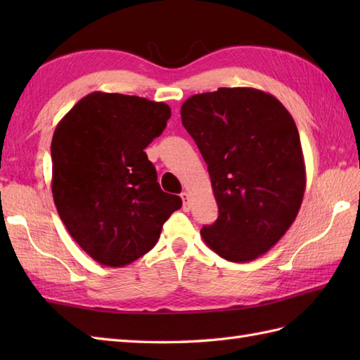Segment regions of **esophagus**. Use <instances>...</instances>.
<instances>
[{"label":"esophagus","mask_w":360,"mask_h":360,"mask_svg":"<svg viewBox=\"0 0 360 360\" xmlns=\"http://www.w3.org/2000/svg\"><path fill=\"white\" fill-rule=\"evenodd\" d=\"M181 198H182V209H184L186 212H188L190 210V198H188V193L187 192H184L181 195Z\"/></svg>","instance_id":"1"}]
</instances>
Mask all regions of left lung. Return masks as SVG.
Returning <instances> with one entry per match:
<instances>
[{
	"mask_svg": "<svg viewBox=\"0 0 360 360\" xmlns=\"http://www.w3.org/2000/svg\"><path fill=\"white\" fill-rule=\"evenodd\" d=\"M181 119L207 164L219 210L201 229L204 243L233 263L262 257L294 223L307 188L292 116L262 89L218 88L188 97Z\"/></svg>",
	"mask_w": 360,
	"mask_h": 360,
	"instance_id": "8db88e82",
	"label": "left lung"
}]
</instances>
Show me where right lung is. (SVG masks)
Returning a JSON list of instances; mask_svg holds the SVG:
<instances>
[{
    "instance_id": "right-lung-1",
    "label": "right lung",
    "mask_w": 360,
    "mask_h": 360,
    "mask_svg": "<svg viewBox=\"0 0 360 360\" xmlns=\"http://www.w3.org/2000/svg\"><path fill=\"white\" fill-rule=\"evenodd\" d=\"M170 116L164 102L96 91L53 131V202L68 232L97 263H133L153 249L168 217L181 209L179 196L160 190L143 151Z\"/></svg>"
}]
</instances>
